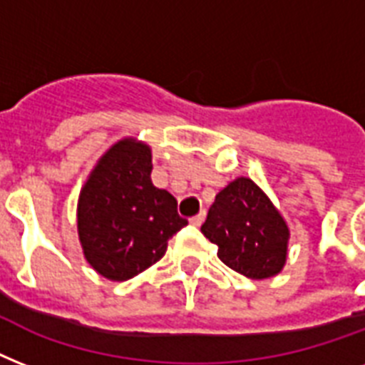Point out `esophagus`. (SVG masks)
<instances>
[{"mask_svg": "<svg viewBox=\"0 0 365 365\" xmlns=\"http://www.w3.org/2000/svg\"><path fill=\"white\" fill-rule=\"evenodd\" d=\"M205 217H206V212L202 210L200 214H197L195 217H191V223H193L195 227H200V225H202V222H205Z\"/></svg>", "mask_w": 365, "mask_h": 365, "instance_id": "obj_1", "label": "esophagus"}]
</instances>
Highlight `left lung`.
Wrapping results in <instances>:
<instances>
[{"label": "left lung", "mask_w": 365, "mask_h": 365, "mask_svg": "<svg viewBox=\"0 0 365 365\" xmlns=\"http://www.w3.org/2000/svg\"><path fill=\"white\" fill-rule=\"evenodd\" d=\"M200 231L225 265L254 280L278 274L288 257V225L250 178H237L216 195Z\"/></svg>", "instance_id": "1"}]
</instances>
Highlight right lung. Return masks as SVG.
I'll use <instances>...</instances> for the list:
<instances>
[{
    "mask_svg": "<svg viewBox=\"0 0 365 365\" xmlns=\"http://www.w3.org/2000/svg\"><path fill=\"white\" fill-rule=\"evenodd\" d=\"M151 168L149 145L125 138L106 151L79 195L83 254L110 280H128L157 263L187 225L176 199L151 183Z\"/></svg>",
    "mask_w": 365,
    "mask_h": 365,
    "instance_id": "add662e5",
    "label": "right lung"
}]
</instances>
